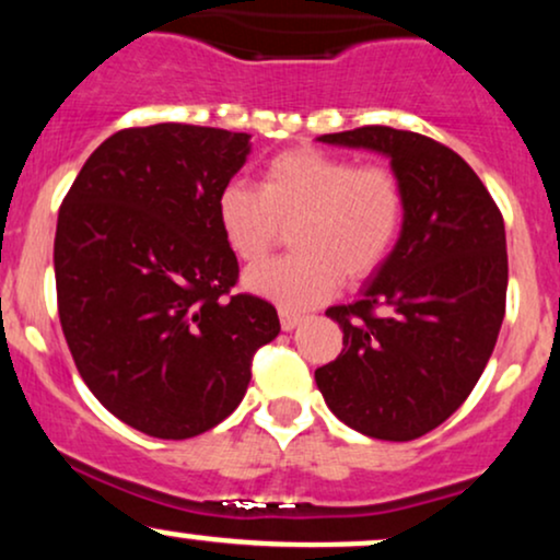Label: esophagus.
<instances>
[{"instance_id": "obj_1", "label": "esophagus", "mask_w": 560, "mask_h": 560, "mask_svg": "<svg viewBox=\"0 0 560 560\" xmlns=\"http://www.w3.org/2000/svg\"><path fill=\"white\" fill-rule=\"evenodd\" d=\"M279 318H281V329H284V331H294L302 324L300 313L284 311V307H281V311H279Z\"/></svg>"}]
</instances>
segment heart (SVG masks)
<instances>
[{
    "instance_id": "1",
    "label": "heart",
    "mask_w": 560,
    "mask_h": 560,
    "mask_svg": "<svg viewBox=\"0 0 560 560\" xmlns=\"http://www.w3.org/2000/svg\"><path fill=\"white\" fill-rule=\"evenodd\" d=\"M218 226L236 258L258 262L284 242L294 253L244 273L249 292L284 311L329 300L339 281H363L389 260L405 223V186L387 163L298 147L262 165L258 189L226 184Z\"/></svg>"
}]
</instances>
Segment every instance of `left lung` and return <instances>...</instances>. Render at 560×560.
I'll return each mask as SVG.
<instances>
[{
  "label": "left lung",
  "mask_w": 560,
  "mask_h": 560,
  "mask_svg": "<svg viewBox=\"0 0 560 560\" xmlns=\"http://www.w3.org/2000/svg\"><path fill=\"white\" fill-rule=\"evenodd\" d=\"M320 141L384 152L402 178L405 223L361 298L326 311L345 347L316 371V384L355 432L416 440L464 405L498 342L503 213L471 165L423 133L361 126Z\"/></svg>",
  "instance_id": "left-lung-1"
}]
</instances>
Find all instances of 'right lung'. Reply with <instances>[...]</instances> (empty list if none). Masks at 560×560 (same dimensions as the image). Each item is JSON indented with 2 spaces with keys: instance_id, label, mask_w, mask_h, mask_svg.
<instances>
[{
  "instance_id": "obj_1",
  "label": "right lung",
  "mask_w": 560,
  "mask_h": 560,
  "mask_svg": "<svg viewBox=\"0 0 560 560\" xmlns=\"http://www.w3.org/2000/svg\"><path fill=\"white\" fill-rule=\"evenodd\" d=\"M249 133L158 124L83 163L55 234L57 313L92 395L128 427L189 440L234 413L279 334L268 300L234 292L215 202Z\"/></svg>"
}]
</instances>
